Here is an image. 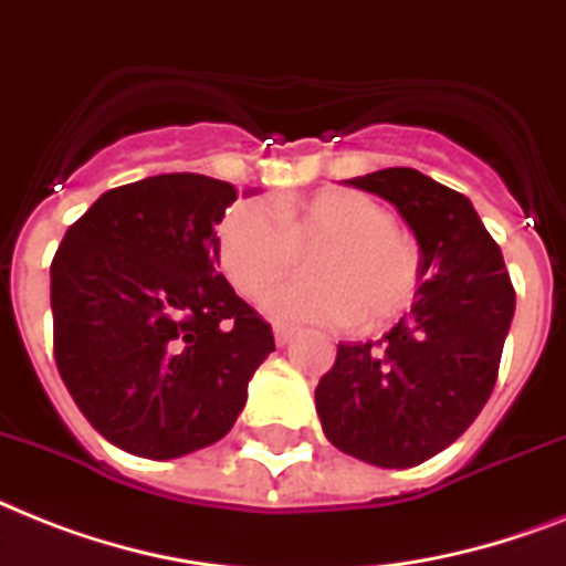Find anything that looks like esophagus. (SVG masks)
<instances>
[{
	"label": "esophagus",
	"instance_id": "obj_1",
	"mask_svg": "<svg viewBox=\"0 0 566 566\" xmlns=\"http://www.w3.org/2000/svg\"><path fill=\"white\" fill-rule=\"evenodd\" d=\"M293 334L296 331L291 328V325H273V337H275V346H287L293 339Z\"/></svg>",
	"mask_w": 566,
	"mask_h": 566
}]
</instances>
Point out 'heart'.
Wrapping results in <instances>:
<instances>
[{
	"label": "heart",
	"instance_id": "1",
	"mask_svg": "<svg viewBox=\"0 0 566 566\" xmlns=\"http://www.w3.org/2000/svg\"><path fill=\"white\" fill-rule=\"evenodd\" d=\"M311 255V275L270 293L282 323L352 325L380 331L416 302L421 255L395 227L392 211L355 188H325L270 209L241 200L218 227V261L243 298H261Z\"/></svg>",
	"mask_w": 566,
	"mask_h": 566
}]
</instances>
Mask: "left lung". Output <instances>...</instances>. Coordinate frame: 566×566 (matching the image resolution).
<instances>
[{
	"label": "left lung",
	"mask_w": 566,
	"mask_h": 566,
	"mask_svg": "<svg viewBox=\"0 0 566 566\" xmlns=\"http://www.w3.org/2000/svg\"><path fill=\"white\" fill-rule=\"evenodd\" d=\"M398 209L418 241L416 302L378 343H339L316 387L328 442L378 468L453 444L489 401L514 316L503 252L471 200L416 168L348 179Z\"/></svg>",
	"instance_id": "1"
}]
</instances>
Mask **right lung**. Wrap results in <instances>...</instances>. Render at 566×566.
<instances>
[{
    "label": "right lung",
    "instance_id": "right-lung-1",
    "mask_svg": "<svg viewBox=\"0 0 566 566\" xmlns=\"http://www.w3.org/2000/svg\"><path fill=\"white\" fill-rule=\"evenodd\" d=\"M235 186L159 174L109 188L52 261L54 360L116 448L177 459L232 430L273 331L218 273Z\"/></svg>",
    "mask_w": 566,
    "mask_h": 566
}]
</instances>
